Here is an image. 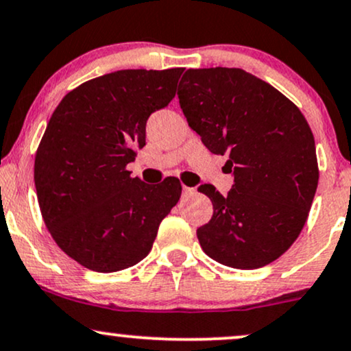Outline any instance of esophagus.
Instances as JSON below:
<instances>
[{
    "mask_svg": "<svg viewBox=\"0 0 351 351\" xmlns=\"http://www.w3.org/2000/svg\"><path fill=\"white\" fill-rule=\"evenodd\" d=\"M183 193H186V194H193V193H194V188L184 186V184H183Z\"/></svg>",
    "mask_w": 351,
    "mask_h": 351,
    "instance_id": "obj_1",
    "label": "esophagus"
}]
</instances>
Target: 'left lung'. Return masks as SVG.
Instances as JSON below:
<instances>
[{
    "label": "left lung",
    "mask_w": 351,
    "mask_h": 351,
    "mask_svg": "<svg viewBox=\"0 0 351 351\" xmlns=\"http://www.w3.org/2000/svg\"><path fill=\"white\" fill-rule=\"evenodd\" d=\"M178 88L189 128L209 152L227 155L234 184L213 201L197 229L210 258L239 269L271 263L301 234L319 183L315 142L302 112L276 88L242 69H189Z\"/></svg>",
    "instance_id": "left-lung-1"
}]
</instances>
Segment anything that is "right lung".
Returning <instances> with one entry per match:
<instances>
[{"label":"right lung","instance_id":"right-lung-1","mask_svg":"<svg viewBox=\"0 0 351 351\" xmlns=\"http://www.w3.org/2000/svg\"><path fill=\"white\" fill-rule=\"evenodd\" d=\"M183 69L119 70L80 84L50 117L34 163L37 199L58 247L112 273L145 258L181 196L178 178L147 184L125 170L150 114L175 98Z\"/></svg>","mask_w":351,"mask_h":351}]
</instances>
